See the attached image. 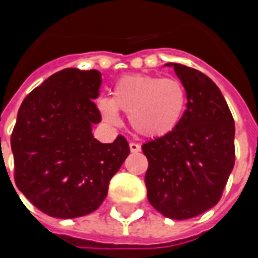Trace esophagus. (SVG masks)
<instances>
[{"mask_svg": "<svg viewBox=\"0 0 258 258\" xmlns=\"http://www.w3.org/2000/svg\"><path fill=\"white\" fill-rule=\"evenodd\" d=\"M129 148H131V151H132V152H135V154H136V152H141V145L139 144L131 142V144H129Z\"/></svg>", "mask_w": 258, "mask_h": 258, "instance_id": "esophagus-1", "label": "esophagus"}]
</instances>
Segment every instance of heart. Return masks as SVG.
<instances>
[{
	"label": "heart",
	"instance_id": "obj_1",
	"mask_svg": "<svg viewBox=\"0 0 258 258\" xmlns=\"http://www.w3.org/2000/svg\"><path fill=\"white\" fill-rule=\"evenodd\" d=\"M109 123H119L117 110L127 114L135 132L145 138H161L179 124L186 106V90L175 77L149 75L123 76L112 90V99L97 102Z\"/></svg>",
	"mask_w": 258,
	"mask_h": 258
}]
</instances>
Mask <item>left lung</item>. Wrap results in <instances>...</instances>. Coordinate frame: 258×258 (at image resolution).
Masks as SVG:
<instances>
[{"mask_svg":"<svg viewBox=\"0 0 258 258\" xmlns=\"http://www.w3.org/2000/svg\"><path fill=\"white\" fill-rule=\"evenodd\" d=\"M173 67L186 90V109L171 134L142 145L148 158L145 183L156 211L188 220L220 201L235 161L233 114L221 90L201 72Z\"/></svg>","mask_w":258,"mask_h":258,"instance_id":"1","label":"left lung"}]
</instances>
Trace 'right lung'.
Returning a JSON list of instances; mask_svg holds the SVG:
<instances>
[{"instance_id":"1","label":"right lung","mask_w":258,"mask_h":258,"mask_svg":"<svg viewBox=\"0 0 258 258\" xmlns=\"http://www.w3.org/2000/svg\"><path fill=\"white\" fill-rule=\"evenodd\" d=\"M100 85L97 70L64 69L20 106L11 135L15 183L50 217L96 211L131 152L120 135L113 144H102L92 134V126L102 120L93 102Z\"/></svg>"}]
</instances>
